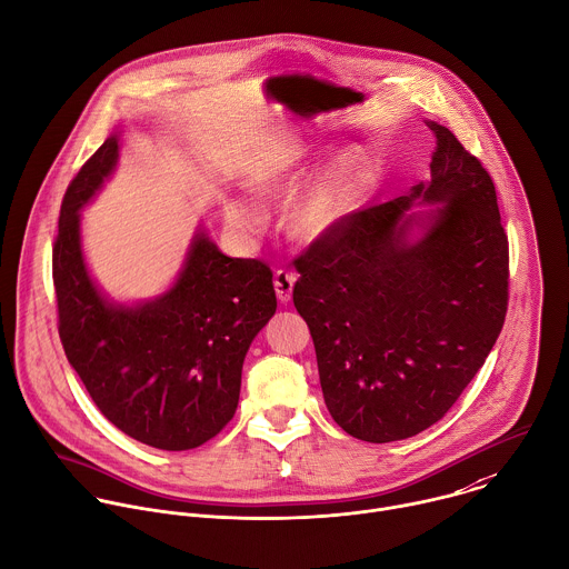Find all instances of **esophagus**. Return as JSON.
Returning a JSON list of instances; mask_svg holds the SVG:
<instances>
[{
  "mask_svg": "<svg viewBox=\"0 0 569 569\" xmlns=\"http://www.w3.org/2000/svg\"><path fill=\"white\" fill-rule=\"evenodd\" d=\"M293 284H296V273L278 269L273 276V287H276V296L280 302H289L291 293H293Z\"/></svg>",
  "mask_w": 569,
  "mask_h": 569,
  "instance_id": "esophagus-1",
  "label": "esophagus"
}]
</instances>
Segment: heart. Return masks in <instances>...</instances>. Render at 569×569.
<instances>
[{"label": "heart", "instance_id": "b5f03b06", "mask_svg": "<svg viewBox=\"0 0 569 569\" xmlns=\"http://www.w3.org/2000/svg\"><path fill=\"white\" fill-rule=\"evenodd\" d=\"M322 156V151L313 149L296 151L280 164H273L253 178V191L269 200L296 193L316 171ZM367 184L369 169L365 160L353 151L338 156L291 204L287 216L289 233L302 242H318L329 238L358 207ZM227 218L240 231H258L264 222L260 207L249 200H229Z\"/></svg>", "mask_w": 569, "mask_h": 569}]
</instances>
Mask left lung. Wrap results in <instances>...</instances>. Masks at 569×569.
Here are the masks:
<instances>
[{"instance_id":"obj_1","label":"left lung","mask_w":569,"mask_h":569,"mask_svg":"<svg viewBox=\"0 0 569 569\" xmlns=\"http://www.w3.org/2000/svg\"><path fill=\"white\" fill-rule=\"evenodd\" d=\"M427 127L436 136L429 180L349 213L293 262V305L313 338L325 405L367 442L438 422L507 313L509 249L493 182L449 129ZM416 203L432 209L413 212Z\"/></svg>"}]
</instances>
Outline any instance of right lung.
Wrapping results in <instances>:
<instances>
[{
  "instance_id": "add662e5",
  "label": "right lung",
  "mask_w": 569,
  "mask_h": 569,
  "mask_svg": "<svg viewBox=\"0 0 569 569\" xmlns=\"http://www.w3.org/2000/svg\"><path fill=\"white\" fill-rule=\"evenodd\" d=\"M120 158L113 133L69 184L53 247L60 338L98 409L127 436L167 451L204 445L233 418L242 362L276 313L271 269L229 258L200 229L162 296L122 305L93 282L80 211Z\"/></svg>"
}]
</instances>
